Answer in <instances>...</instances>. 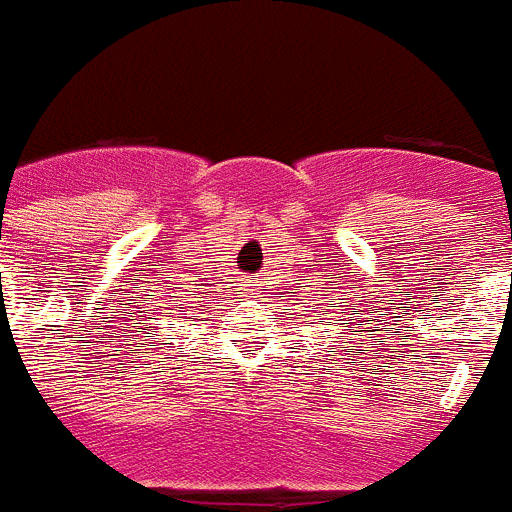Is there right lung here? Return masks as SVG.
<instances>
[{
    "mask_svg": "<svg viewBox=\"0 0 512 512\" xmlns=\"http://www.w3.org/2000/svg\"><path fill=\"white\" fill-rule=\"evenodd\" d=\"M182 312H184V310H182ZM161 318H164V312H161ZM166 318H169V323H171V318H174V312H169ZM153 320H158V318H153Z\"/></svg>",
    "mask_w": 512,
    "mask_h": 512,
    "instance_id": "right-lung-1",
    "label": "right lung"
}]
</instances>
